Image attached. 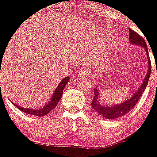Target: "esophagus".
Returning <instances> with one entry per match:
<instances>
[{
	"label": "esophagus",
	"instance_id": "1",
	"mask_svg": "<svg viewBox=\"0 0 157 157\" xmlns=\"http://www.w3.org/2000/svg\"><path fill=\"white\" fill-rule=\"evenodd\" d=\"M79 73H80V75L81 76V77H84V76H86L87 73H88V70H87V68L83 67V68H81L79 70Z\"/></svg>",
	"mask_w": 157,
	"mask_h": 157
}]
</instances>
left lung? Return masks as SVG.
<instances>
[{
	"instance_id": "1",
	"label": "left lung",
	"mask_w": 157,
	"mask_h": 157,
	"mask_svg": "<svg viewBox=\"0 0 157 157\" xmlns=\"http://www.w3.org/2000/svg\"><path fill=\"white\" fill-rule=\"evenodd\" d=\"M129 40L131 44L141 46L145 49L148 59L147 73H146V75H145L143 82L142 83L139 88L132 95L130 96L128 99L122 101L121 103H119V104H116V105H107V104L105 105V104L101 103L99 97V89H98V86H95L94 89V98H93L92 102H91V107L99 115H101L105 119H117V118H120V117L128 113V112H130L135 107L138 100L140 99L141 96L143 94L145 89L147 87L148 82H149V76H150L151 73V63L146 43L140 35L131 29H129Z\"/></svg>"
}]
</instances>
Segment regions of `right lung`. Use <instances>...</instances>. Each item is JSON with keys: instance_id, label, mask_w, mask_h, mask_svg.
I'll list each match as a JSON object with an SVG mask.
<instances>
[{"instance_id": "add662e5", "label": "right lung", "mask_w": 157, "mask_h": 157, "mask_svg": "<svg viewBox=\"0 0 157 157\" xmlns=\"http://www.w3.org/2000/svg\"><path fill=\"white\" fill-rule=\"evenodd\" d=\"M70 77H66L63 78V80L60 81L59 84H58L57 87L55 90L54 93L52 94V98H50L48 101L45 104L44 106H41L39 109H31V108H24V107L19 106V105H16L14 102H12L17 108L20 109L25 113L30 114V115H34L36 117H43V116L47 115L48 113H50L52 109H54L58 105L59 101H60L63 95V90H64L65 87L68 83Z\"/></svg>"}]
</instances>
